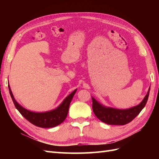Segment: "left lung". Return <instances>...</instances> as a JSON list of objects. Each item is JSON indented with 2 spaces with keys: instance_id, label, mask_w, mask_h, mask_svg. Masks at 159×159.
Wrapping results in <instances>:
<instances>
[{
  "instance_id": "8db88e82",
  "label": "left lung",
  "mask_w": 159,
  "mask_h": 159,
  "mask_svg": "<svg viewBox=\"0 0 159 159\" xmlns=\"http://www.w3.org/2000/svg\"><path fill=\"white\" fill-rule=\"evenodd\" d=\"M150 87L148 93L139 105L128 109L121 110L103 107L92 98V109L95 116L102 122L110 125H125L135 118L146 106L149 96Z\"/></svg>"
}]
</instances>
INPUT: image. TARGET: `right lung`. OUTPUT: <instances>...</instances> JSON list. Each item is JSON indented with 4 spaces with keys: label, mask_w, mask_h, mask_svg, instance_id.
<instances>
[{
    "label": "right lung",
    "mask_w": 159,
    "mask_h": 159,
    "mask_svg": "<svg viewBox=\"0 0 159 159\" xmlns=\"http://www.w3.org/2000/svg\"><path fill=\"white\" fill-rule=\"evenodd\" d=\"M8 87L13 104L20 114L33 125L41 128L55 127L61 124L66 120L67 113H68L70 104L76 92V89H75L73 92L71 93L56 109L48 111V112L35 113L26 110L25 108L20 106L13 97L11 88H10L9 85Z\"/></svg>",
    "instance_id": "add662e5"
}]
</instances>
